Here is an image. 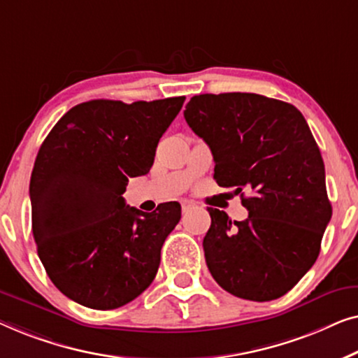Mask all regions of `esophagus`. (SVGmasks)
<instances>
[{"instance_id": "esophagus-1", "label": "esophagus", "mask_w": 358, "mask_h": 358, "mask_svg": "<svg viewBox=\"0 0 358 358\" xmlns=\"http://www.w3.org/2000/svg\"><path fill=\"white\" fill-rule=\"evenodd\" d=\"M193 206H194V204L191 203V201H183V203H181V210H183V213H186V210L193 208Z\"/></svg>"}]
</instances>
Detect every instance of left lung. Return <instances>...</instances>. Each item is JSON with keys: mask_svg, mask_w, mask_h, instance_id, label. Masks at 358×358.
Here are the masks:
<instances>
[{"mask_svg": "<svg viewBox=\"0 0 358 358\" xmlns=\"http://www.w3.org/2000/svg\"><path fill=\"white\" fill-rule=\"evenodd\" d=\"M185 120L214 155V180L241 194L248 217L209 208L206 264L229 294L253 301L285 295L320 255L332 208L324 162L294 105L259 94L194 95Z\"/></svg>", "mask_w": 358, "mask_h": 358, "instance_id": "obj_1", "label": "left lung"}]
</instances>
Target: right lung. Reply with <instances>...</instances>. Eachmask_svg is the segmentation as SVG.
Wrapping results in <instances>:
<instances>
[{"mask_svg": "<svg viewBox=\"0 0 358 358\" xmlns=\"http://www.w3.org/2000/svg\"><path fill=\"white\" fill-rule=\"evenodd\" d=\"M185 97L123 103L89 100L50 131L30 177L37 253L57 289L94 310L129 303L150 285L181 206L129 208V178L152 167L155 149Z\"/></svg>", "mask_w": 358, "mask_h": 358, "instance_id": "obj_1", "label": "right lung"}]
</instances>
